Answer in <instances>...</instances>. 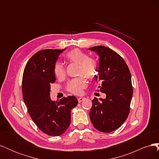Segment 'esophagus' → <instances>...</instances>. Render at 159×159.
<instances>
[{
    "instance_id": "1",
    "label": "esophagus",
    "mask_w": 159,
    "mask_h": 159,
    "mask_svg": "<svg viewBox=\"0 0 159 159\" xmlns=\"http://www.w3.org/2000/svg\"><path fill=\"white\" fill-rule=\"evenodd\" d=\"M85 98H84V97H81V98H79L78 99L79 103H81V102H82V101H84V100H85Z\"/></svg>"
}]
</instances>
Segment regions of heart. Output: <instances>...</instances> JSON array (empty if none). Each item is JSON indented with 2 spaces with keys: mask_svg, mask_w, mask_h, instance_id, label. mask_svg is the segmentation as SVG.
Returning <instances> with one entry per match:
<instances>
[{
  "mask_svg": "<svg viewBox=\"0 0 159 159\" xmlns=\"http://www.w3.org/2000/svg\"><path fill=\"white\" fill-rule=\"evenodd\" d=\"M66 57L70 61L78 65V74L84 75L88 79L93 78L98 70V62L93 57L78 48L69 52ZM54 75L57 78H62L65 75V68L60 62H57L54 68ZM87 82L84 77H79L70 81L68 85V91L74 94H80L82 89L86 87Z\"/></svg>",
  "mask_w": 159,
  "mask_h": 159,
  "instance_id": "b5f03b06",
  "label": "heart"
}]
</instances>
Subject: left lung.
I'll return each instance as SVG.
<instances>
[{
    "instance_id": "1",
    "label": "left lung",
    "mask_w": 159,
    "mask_h": 159,
    "mask_svg": "<svg viewBox=\"0 0 159 159\" xmlns=\"http://www.w3.org/2000/svg\"><path fill=\"white\" fill-rule=\"evenodd\" d=\"M99 57L98 74L100 91L105 99L95 98L89 112L94 127L103 133L117 129L127 119L133 96L131 75L125 61L117 52L103 46L90 48Z\"/></svg>"
}]
</instances>
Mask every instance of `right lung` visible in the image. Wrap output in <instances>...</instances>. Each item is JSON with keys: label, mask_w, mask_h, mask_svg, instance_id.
Instances as JSON below:
<instances>
[{"label": "right lung", "mask_w": 159, "mask_h": 159, "mask_svg": "<svg viewBox=\"0 0 159 159\" xmlns=\"http://www.w3.org/2000/svg\"><path fill=\"white\" fill-rule=\"evenodd\" d=\"M62 50L38 51L28 60L22 77V95L28 111L41 131L50 136L66 131L71 121V110L78 105L75 96L52 101L50 84L56 81L54 68Z\"/></svg>", "instance_id": "right-lung-1"}]
</instances>
